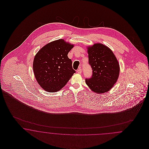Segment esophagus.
I'll list each match as a JSON object with an SVG mask.
<instances>
[{
  "mask_svg": "<svg viewBox=\"0 0 149 149\" xmlns=\"http://www.w3.org/2000/svg\"><path fill=\"white\" fill-rule=\"evenodd\" d=\"M77 72H78V74H81V69L80 68H79L77 70Z\"/></svg>",
  "mask_w": 149,
  "mask_h": 149,
  "instance_id": "esophagus-1",
  "label": "esophagus"
}]
</instances>
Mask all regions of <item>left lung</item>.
Wrapping results in <instances>:
<instances>
[{
  "label": "left lung",
  "mask_w": 149,
  "mask_h": 149,
  "mask_svg": "<svg viewBox=\"0 0 149 149\" xmlns=\"http://www.w3.org/2000/svg\"><path fill=\"white\" fill-rule=\"evenodd\" d=\"M89 64L92 76L86 79L87 85L98 94L109 91L116 83L120 74V65L112 50L101 43L88 47Z\"/></svg>",
  "instance_id": "8db88e82"
}]
</instances>
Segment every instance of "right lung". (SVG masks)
<instances>
[{
  "label": "right lung",
  "instance_id": "add662e5",
  "mask_svg": "<svg viewBox=\"0 0 149 149\" xmlns=\"http://www.w3.org/2000/svg\"><path fill=\"white\" fill-rule=\"evenodd\" d=\"M73 45L59 39L47 43L36 55L33 69L38 83L49 92L63 88L75 72L68 54Z\"/></svg>",
  "mask_w": 149,
  "mask_h": 149
}]
</instances>
